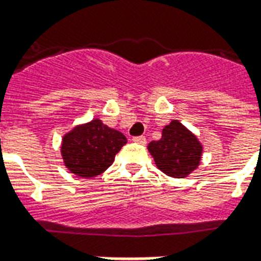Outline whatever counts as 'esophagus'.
Listing matches in <instances>:
<instances>
[{
    "label": "esophagus",
    "mask_w": 261,
    "mask_h": 261,
    "mask_svg": "<svg viewBox=\"0 0 261 261\" xmlns=\"http://www.w3.org/2000/svg\"><path fill=\"white\" fill-rule=\"evenodd\" d=\"M133 141L137 142V144H141V145H145V144H147V138H145L144 136L134 137V138H133Z\"/></svg>",
    "instance_id": "esophagus-1"
}]
</instances>
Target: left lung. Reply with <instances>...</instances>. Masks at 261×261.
<instances>
[{
	"mask_svg": "<svg viewBox=\"0 0 261 261\" xmlns=\"http://www.w3.org/2000/svg\"><path fill=\"white\" fill-rule=\"evenodd\" d=\"M148 151L159 169L170 177H186L201 159L202 147L196 136L173 120L162 130V138L148 144Z\"/></svg>",
	"mask_w": 261,
	"mask_h": 261,
	"instance_id": "1",
	"label": "left lung"
}]
</instances>
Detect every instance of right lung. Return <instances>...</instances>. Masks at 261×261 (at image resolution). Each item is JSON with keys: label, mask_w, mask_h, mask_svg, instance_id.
<instances>
[{"label": "right lung", "mask_w": 261, "mask_h": 261, "mask_svg": "<svg viewBox=\"0 0 261 261\" xmlns=\"http://www.w3.org/2000/svg\"><path fill=\"white\" fill-rule=\"evenodd\" d=\"M127 142L120 131L95 119L65 134L61 155L69 172L81 177H95L113 164L116 153Z\"/></svg>", "instance_id": "1"}]
</instances>
